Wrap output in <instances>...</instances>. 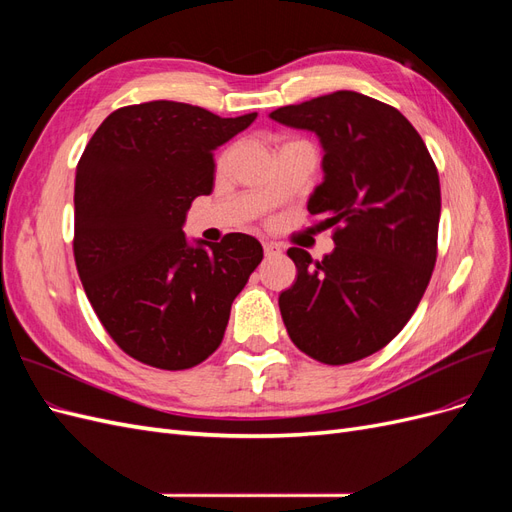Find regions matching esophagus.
Segmentation results:
<instances>
[{
  "label": "esophagus",
  "mask_w": 512,
  "mask_h": 512,
  "mask_svg": "<svg viewBox=\"0 0 512 512\" xmlns=\"http://www.w3.org/2000/svg\"><path fill=\"white\" fill-rule=\"evenodd\" d=\"M262 250H265V256H277V254L282 252L280 245H275V243H271V241L262 243Z\"/></svg>",
  "instance_id": "1"
}]
</instances>
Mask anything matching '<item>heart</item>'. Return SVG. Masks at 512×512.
Here are the masks:
<instances>
[{"instance_id":"heart-1","label":"heart","mask_w":512,"mask_h":512,"mask_svg":"<svg viewBox=\"0 0 512 512\" xmlns=\"http://www.w3.org/2000/svg\"><path fill=\"white\" fill-rule=\"evenodd\" d=\"M224 162H226V158H222V160H220V166H222V164H224Z\"/></svg>"}]
</instances>
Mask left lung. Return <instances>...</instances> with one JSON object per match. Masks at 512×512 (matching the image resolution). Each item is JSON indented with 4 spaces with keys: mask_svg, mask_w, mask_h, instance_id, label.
Returning <instances> with one entry per match:
<instances>
[{
    "mask_svg": "<svg viewBox=\"0 0 512 512\" xmlns=\"http://www.w3.org/2000/svg\"><path fill=\"white\" fill-rule=\"evenodd\" d=\"M314 132L322 183L307 211L333 228L335 250L314 262L288 256L297 280L280 312L299 350L327 365L378 352L406 327L436 265L440 179L423 138L397 108L356 91H333L269 115Z\"/></svg>",
    "mask_w": 512,
    "mask_h": 512,
    "instance_id": "left-lung-1",
    "label": "left lung"
}]
</instances>
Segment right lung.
I'll return each instance as SVG.
<instances>
[{
  "label": "right lung",
  "instance_id": "right-lung-1",
  "mask_svg": "<svg viewBox=\"0 0 512 512\" xmlns=\"http://www.w3.org/2000/svg\"><path fill=\"white\" fill-rule=\"evenodd\" d=\"M258 117L156 100L117 108L74 179V260L104 329L132 359L190 369L218 350L230 305L262 260L243 232L188 241L185 215L213 190V151Z\"/></svg>",
  "mask_w": 512,
  "mask_h": 512
}]
</instances>
